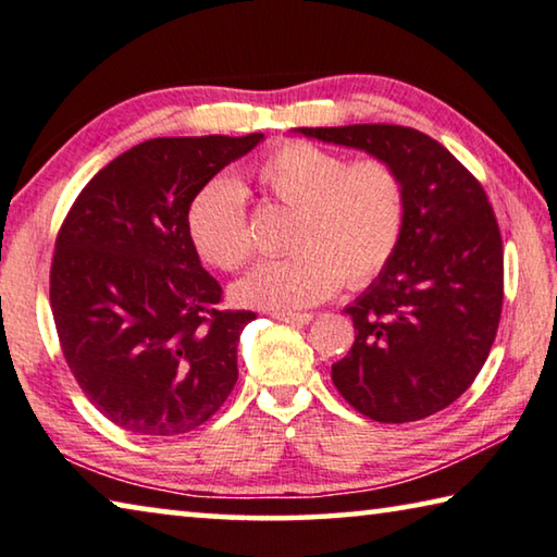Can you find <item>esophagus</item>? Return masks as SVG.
Instances as JSON below:
<instances>
[{"instance_id":"1","label":"esophagus","mask_w":557,"mask_h":557,"mask_svg":"<svg viewBox=\"0 0 557 557\" xmlns=\"http://www.w3.org/2000/svg\"><path fill=\"white\" fill-rule=\"evenodd\" d=\"M277 322H285V324H295V326H302V324H310L312 322V314L310 312H272Z\"/></svg>"}]
</instances>
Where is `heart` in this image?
Wrapping results in <instances>:
<instances>
[{
  "label": "heart",
  "instance_id": "obj_1",
  "mask_svg": "<svg viewBox=\"0 0 557 557\" xmlns=\"http://www.w3.org/2000/svg\"><path fill=\"white\" fill-rule=\"evenodd\" d=\"M255 181L293 208L287 258L262 260L233 285L247 307L299 310L337 293L347 277L361 285L386 268L401 240L406 196L389 163H347L339 153L305 140L282 144L255 165ZM185 227L196 252L218 270L250 258L245 190L231 175H213L193 196Z\"/></svg>",
  "mask_w": 557,
  "mask_h": 557
}]
</instances>
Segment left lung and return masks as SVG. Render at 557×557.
Wrapping results in <instances>:
<instances>
[{
	"label": "left lung",
	"mask_w": 557,
	"mask_h": 557,
	"mask_svg": "<svg viewBox=\"0 0 557 557\" xmlns=\"http://www.w3.org/2000/svg\"><path fill=\"white\" fill-rule=\"evenodd\" d=\"M295 134L389 163L406 196L396 252L344 307L355 344L332 364L334 386L382 423L446 409L479 376L500 320L503 243L481 183L417 128L357 123Z\"/></svg>",
	"instance_id": "1"
}]
</instances>
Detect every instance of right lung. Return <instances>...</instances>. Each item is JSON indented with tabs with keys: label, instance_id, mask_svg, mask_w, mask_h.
I'll return each instance as SVG.
<instances>
[{
	"label": "right lung",
	"instance_id": "obj_1",
	"mask_svg": "<svg viewBox=\"0 0 557 557\" xmlns=\"http://www.w3.org/2000/svg\"><path fill=\"white\" fill-rule=\"evenodd\" d=\"M262 134L151 138L103 165L61 225L51 312L78 386L116 426L175 436L206 423L237 382L255 312L218 310L185 215L202 183Z\"/></svg>",
	"mask_w": 557,
	"mask_h": 557
}]
</instances>
